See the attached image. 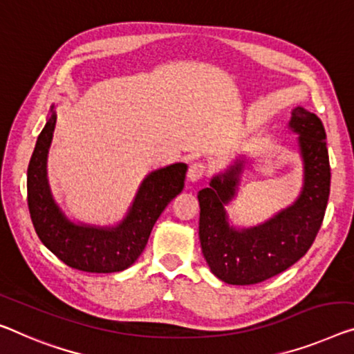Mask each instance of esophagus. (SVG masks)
I'll list each match as a JSON object with an SVG mask.
<instances>
[{"mask_svg":"<svg viewBox=\"0 0 354 354\" xmlns=\"http://www.w3.org/2000/svg\"><path fill=\"white\" fill-rule=\"evenodd\" d=\"M205 165L204 162H193L192 166H189V169H188V180L189 182H198V180H201V178H203L204 176H205Z\"/></svg>","mask_w":354,"mask_h":354,"instance_id":"1","label":"esophagus"}]
</instances>
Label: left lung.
<instances>
[{
  "label": "left lung",
  "instance_id": "8db88e82",
  "mask_svg": "<svg viewBox=\"0 0 354 354\" xmlns=\"http://www.w3.org/2000/svg\"><path fill=\"white\" fill-rule=\"evenodd\" d=\"M288 128L297 134L302 188L297 199L258 226L236 227L226 205L236 199L247 158L210 178L198 193L199 241L212 274L230 285H254L286 270L308 252L322 227L330 189L326 131L307 109H292Z\"/></svg>",
  "mask_w": 354,
  "mask_h": 354
}]
</instances>
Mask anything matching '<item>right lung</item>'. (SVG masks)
Here are the masks:
<instances>
[{"label": "right lung", "mask_w": 354, "mask_h": 354, "mask_svg": "<svg viewBox=\"0 0 354 354\" xmlns=\"http://www.w3.org/2000/svg\"><path fill=\"white\" fill-rule=\"evenodd\" d=\"M55 123L57 112L52 106L28 165V207L36 234L69 268L93 274L128 269L144 252L161 212L183 189L188 166L174 162L145 176L127 215L117 225L96 226L73 221L53 198L47 177L48 149Z\"/></svg>", "instance_id": "add662e5"}]
</instances>
